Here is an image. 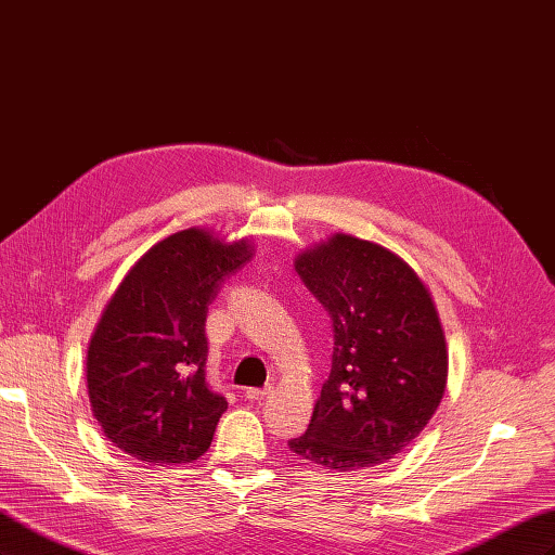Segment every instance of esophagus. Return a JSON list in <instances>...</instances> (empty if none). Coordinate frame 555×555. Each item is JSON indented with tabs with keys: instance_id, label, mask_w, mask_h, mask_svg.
Masks as SVG:
<instances>
[{
	"instance_id": "34e87169",
	"label": "esophagus",
	"mask_w": 555,
	"mask_h": 555,
	"mask_svg": "<svg viewBox=\"0 0 555 555\" xmlns=\"http://www.w3.org/2000/svg\"><path fill=\"white\" fill-rule=\"evenodd\" d=\"M268 393H271V386H266V389H247L245 398L247 400H263Z\"/></svg>"
}]
</instances>
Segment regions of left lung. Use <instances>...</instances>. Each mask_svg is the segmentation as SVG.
I'll list each match as a JSON object with an SVG mask.
<instances>
[{"label":"left lung","instance_id":"left-lung-1","mask_svg":"<svg viewBox=\"0 0 555 555\" xmlns=\"http://www.w3.org/2000/svg\"><path fill=\"white\" fill-rule=\"evenodd\" d=\"M296 271L333 326L331 373L296 456L328 469L386 463L438 410L447 345L412 268L371 241L338 233L304 251Z\"/></svg>","mask_w":555,"mask_h":555}]
</instances>
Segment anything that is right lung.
Wrapping results in <instances>:
<instances>
[{"mask_svg":"<svg viewBox=\"0 0 555 555\" xmlns=\"http://www.w3.org/2000/svg\"><path fill=\"white\" fill-rule=\"evenodd\" d=\"M251 259L204 229L164 238L131 268L88 349V391L106 438L145 463L208 451L227 398L206 379L208 306Z\"/></svg>","mask_w":555,"mask_h":555,"instance_id":"add662e5","label":"right lung"}]
</instances>
